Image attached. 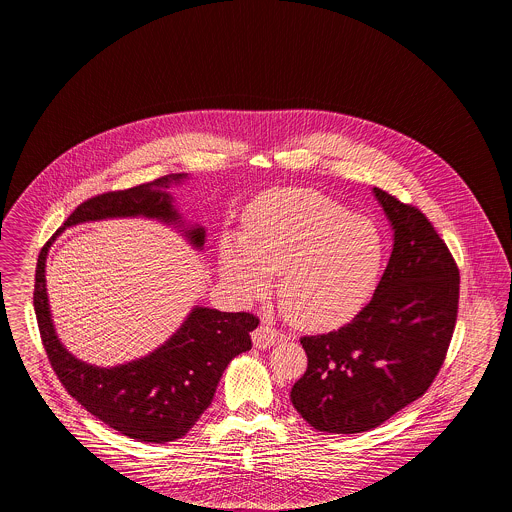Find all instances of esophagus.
<instances>
[{"label": "esophagus", "mask_w": 512, "mask_h": 512, "mask_svg": "<svg viewBox=\"0 0 512 512\" xmlns=\"http://www.w3.org/2000/svg\"><path fill=\"white\" fill-rule=\"evenodd\" d=\"M285 335L273 327H269L268 323H262L260 327H256V331L252 333V343L256 349H268L271 345L283 341Z\"/></svg>", "instance_id": "1"}]
</instances>
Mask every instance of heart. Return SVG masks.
Segmentation results:
<instances>
[{
    "label": "heart",
    "instance_id": "heart-1",
    "mask_svg": "<svg viewBox=\"0 0 512 512\" xmlns=\"http://www.w3.org/2000/svg\"><path fill=\"white\" fill-rule=\"evenodd\" d=\"M385 239L376 223L352 216L318 190H275L246 216V229L219 244L227 283L246 298L264 296L281 274L279 304L304 329H333L354 318L376 291Z\"/></svg>",
    "mask_w": 512,
    "mask_h": 512
}]
</instances>
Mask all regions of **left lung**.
<instances>
[{
    "instance_id": "left-lung-1",
    "label": "left lung",
    "mask_w": 512,
    "mask_h": 512,
    "mask_svg": "<svg viewBox=\"0 0 512 512\" xmlns=\"http://www.w3.org/2000/svg\"><path fill=\"white\" fill-rule=\"evenodd\" d=\"M393 252L372 300L352 322L302 337L308 368L291 389L296 412L325 433L374 430L420 399L443 366L458 312L457 264L416 206L374 189Z\"/></svg>"
}]
</instances>
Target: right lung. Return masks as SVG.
<instances>
[{"instance_id": "add662e5", "label": "right lung", "mask_w": 512, "mask_h": 512, "mask_svg": "<svg viewBox=\"0 0 512 512\" xmlns=\"http://www.w3.org/2000/svg\"><path fill=\"white\" fill-rule=\"evenodd\" d=\"M185 179L187 173H171L133 189L88 198L44 244L36 264L34 312L59 381L92 416L144 443H167L189 433L212 404L227 364L252 349L250 331L260 320L248 312L194 306L183 325L148 356L113 368L92 366L75 358L57 339L46 293V258L55 237L67 227L109 217H148L181 227L187 241L202 250L204 227L187 225L167 192Z\"/></svg>"}]
</instances>
